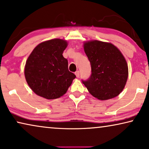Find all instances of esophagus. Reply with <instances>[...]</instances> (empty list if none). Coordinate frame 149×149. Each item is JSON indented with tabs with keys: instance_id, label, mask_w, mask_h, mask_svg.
Returning a JSON list of instances; mask_svg holds the SVG:
<instances>
[{
	"instance_id": "1",
	"label": "esophagus",
	"mask_w": 149,
	"mask_h": 149,
	"mask_svg": "<svg viewBox=\"0 0 149 149\" xmlns=\"http://www.w3.org/2000/svg\"><path fill=\"white\" fill-rule=\"evenodd\" d=\"M75 75H76V77L77 78H79V76H80V72L79 71H77L76 72H75Z\"/></svg>"
}]
</instances>
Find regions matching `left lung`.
Wrapping results in <instances>:
<instances>
[{"mask_svg": "<svg viewBox=\"0 0 149 149\" xmlns=\"http://www.w3.org/2000/svg\"><path fill=\"white\" fill-rule=\"evenodd\" d=\"M91 66V74L82 81L93 96L107 100L118 96L126 85L128 64L121 52L111 43L98 40L84 43Z\"/></svg>", "mask_w": 149, "mask_h": 149, "instance_id": "8db88e82", "label": "left lung"}]
</instances>
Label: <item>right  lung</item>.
I'll return each mask as SVG.
<instances>
[{
    "mask_svg": "<svg viewBox=\"0 0 149 149\" xmlns=\"http://www.w3.org/2000/svg\"><path fill=\"white\" fill-rule=\"evenodd\" d=\"M67 42L53 39L38 44L28 57L25 77L31 90L48 100L59 98L67 91L74 74L68 68V60L63 57Z\"/></svg>",
    "mask_w": 149,
    "mask_h": 149,
    "instance_id": "obj_1",
    "label": "right lung"
}]
</instances>
